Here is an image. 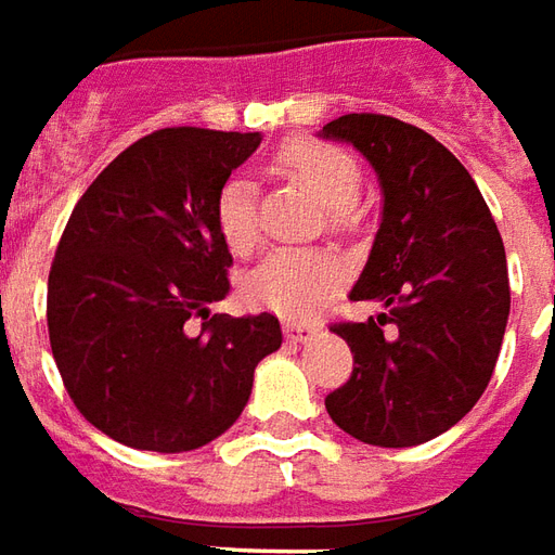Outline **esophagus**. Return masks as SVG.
I'll use <instances>...</instances> for the list:
<instances>
[{
  "mask_svg": "<svg viewBox=\"0 0 555 555\" xmlns=\"http://www.w3.org/2000/svg\"><path fill=\"white\" fill-rule=\"evenodd\" d=\"M317 331V322H295V319H286V322H283V334H286V339H293V343H305V339L313 337Z\"/></svg>",
  "mask_w": 555,
  "mask_h": 555,
  "instance_id": "obj_1",
  "label": "esophagus"
}]
</instances>
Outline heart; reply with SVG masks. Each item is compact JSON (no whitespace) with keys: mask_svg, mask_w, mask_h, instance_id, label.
Segmentation results:
<instances>
[{"mask_svg":"<svg viewBox=\"0 0 555 555\" xmlns=\"http://www.w3.org/2000/svg\"><path fill=\"white\" fill-rule=\"evenodd\" d=\"M281 168L317 194L327 206L331 228H351V204L361 192V168L346 150L322 141H293L278 156ZM216 224L236 257L254 250L257 228V194L248 177H230L216 201ZM343 281L337 254L322 248H278L266 254L242 281V293L254 307L274 310L281 317H307Z\"/></svg>","mask_w":555,"mask_h":555,"instance_id":"obj_1","label":"heart"}]
</instances>
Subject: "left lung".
Wrapping results in <instances>:
<instances>
[{
  "label": "left lung",
  "instance_id": "obj_1",
  "mask_svg": "<svg viewBox=\"0 0 555 555\" xmlns=\"http://www.w3.org/2000/svg\"><path fill=\"white\" fill-rule=\"evenodd\" d=\"M322 135L354 144L382 180V228L351 298L387 307L331 325L354 370L325 408L363 443L416 447L455 426L491 382L512 305L503 238L467 168L426 129L361 112Z\"/></svg>",
  "mask_w": 555,
  "mask_h": 555
}]
</instances>
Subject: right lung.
<instances>
[{
    "instance_id": "obj_1",
    "label": "right lung",
    "mask_w": 555,
    "mask_h": 555,
    "mask_svg": "<svg viewBox=\"0 0 555 555\" xmlns=\"http://www.w3.org/2000/svg\"><path fill=\"white\" fill-rule=\"evenodd\" d=\"M257 147L260 132L156 129L73 206L47 286L52 358L79 414L124 447L216 440L248 405L254 366L281 349L272 313L209 310L233 266L218 192Z\"/></svg>"
}]
</instances>
